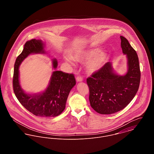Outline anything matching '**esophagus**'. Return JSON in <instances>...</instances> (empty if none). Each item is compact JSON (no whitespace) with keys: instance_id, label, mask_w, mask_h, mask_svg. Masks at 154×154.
Instances as JSON below:
<instances>
[{"instance_id":"obj_1","label":"esophagus","mask_w":154,"mask_h":154,"mask_svg":"<svg viewBox=\"0 0 154 154\" xmlns=\"http://www.w3.org/2000/svg\"><path fill=\"white\" fill-rule=\"evenodd\" d=\"M76 81H77L78 82H81V81H83V78H82L81 76H78L76 77Z\"/></svg>"}]
</instances>
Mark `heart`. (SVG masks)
<instances>
[{"label": "heart", "mask_w": 154, "mask_h": 154, "mask_svg": "<svg viewBox=\"0 0 154 154\" xmlns=\"http://www.w3.org/2000/svg\"><path fill=\"white\" fill-rule=\"evenodd\" d=\"M100 51L101 50L99 48L81 50L76 52L73 58L74 60L78 61H83L91 58L88 62L87 68L89 71L94 72L100 70L104 66L107 59L106 54L104 53H100ZM65 60L69 63H72V60L69 57H66Z\"/></svg>", "instance_id": "heart-1"}]
</instances>
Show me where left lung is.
I'll return each instance as SVG.
<instances>
[{
  "mask_svg": "<svg viewBox=\"0 0 154 154\" xmlns=\"http://www.w3.org/2000/svg\"><path fill=\"white\" fill-rule=\"evenodd\" d=\"M121 47L126 54L128 70L123 76L116 74L107 62L87 79L91 107L102 114H110L125 109L138 91L140 71L136 51L128 40L120 36Z\"/></svg>",
  "mask_w": 154,
  "mask_h": 154,
  "instance_id": "8db88e82",
  "label": "left lung"
}]
</instances>
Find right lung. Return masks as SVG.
<instances>
[{
	"label": "right lung",
	"mask_w": 154,
	"mask_h": 154,
	"mask_svg": "<svg viewBox=\"0 0 154 154\" xmlns=\"http://www.w3.org/2000/svg\"><path fill=\"white\" fill-rule=\"evenodd\" d=\"M44 45L42 40L36 39L26 42L15 63L13 88L17 99L28 111L42 117H56L65 109L69 94L76 84L74 75L54 71L48 87L42 93L34 94L25 93L21 87L19 80V67L22 61L31 54H45ZM53 65L54 69L57 68L56 59H53Z\"/></svg>",
	"instance_id": "1"
}]
</instances>
